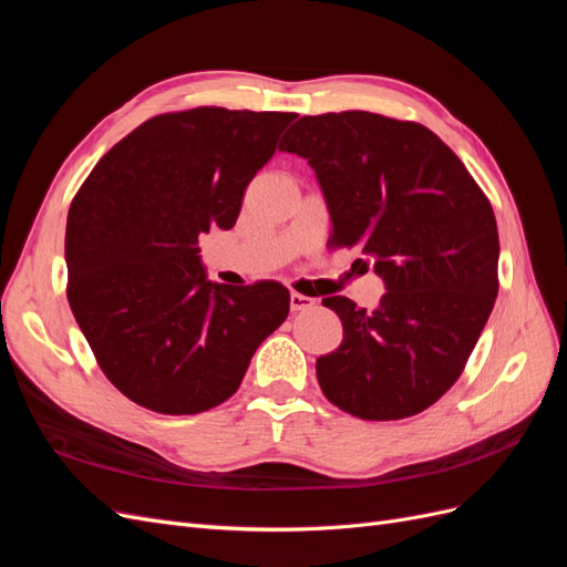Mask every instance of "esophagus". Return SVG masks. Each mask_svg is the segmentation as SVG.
Here are the masks:
<instances>
[{"instance_id": "1", "label": "esophagus", "mask_w": 567, "mask_h": 567, "mask_svg": "<svg viewBox=\"0 0 567 567\" xmlns=\"http://www.w3.org/2000/svg\"><path fill=\"white\" fill-rule=\"evenodd\" d=\"M315 305L312 298L307 296H300V293H290V310L293 312H302V310H310V307Z\"/></svg>"}]
</instances>
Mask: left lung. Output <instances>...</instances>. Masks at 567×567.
Returning a JSON list of instances; mask_svg holds the SVG:
<instances>
[{
	"instance_id": "8db88e82",
	"label": "left lung",
	"mask_w": 567,
	"mask_h": 567,
	"mask_svg": "<svg viewBox=\"0 0 567 567\" xmlns=\"http://www.w3.org/2000/svg\"><path fill=\"white\" fill-rule=\"evenodd\" d=\"M284 151L315 169L329 244L362 248L385 284L373 312L323 298L342 321L340 348L317 359L326 400L364 421L419 414L456 383L499 293L487 196L437 134L409 120L302 115Z\"/></svg>"
}]
</instances>
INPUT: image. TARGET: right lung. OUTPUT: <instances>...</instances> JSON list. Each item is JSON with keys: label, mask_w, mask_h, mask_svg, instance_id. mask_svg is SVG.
Masks as SVG:
<instances>
[{"label": "right lung", "mask_w": 567, "mask_h": 567, "mask_svg": "<svg viewBox=\"0 0 567 567\" xmlns=\"http://www.w3.org/2000/svg\"><path fill=\"white\" fill-rule=\"evenodd\" d=\"M296 113L200 106L146 120L68 210V302L106 379L158 414H200L241 385L288 317L277 281L215 284L198 236L231 229Z\"/></svg>", "instance_id": "add662e5"}]
</instances>
